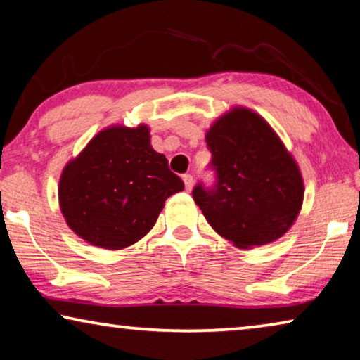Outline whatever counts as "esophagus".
Listing matches in <instances>:
<instances>
[{"mask_svg": "<svg viewBox=\"0 0 360 360\" xmlns=\"http://www.w3.org/2000/svg\"><path fill=\"white\" fill-rule=\"evenodd\" d=\"M182 181H184V184H186V191L191 192L192 187H193V176L192 174H184V176H182Z\"/></svg>", "mask_w": 360, "mask_h": 360, "instance_id": "esophagus-1", "label": "esophagus"}]
</instances>
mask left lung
I'll list each match as a JSON object with an SVG mask.
<instances>
[{"mask_svg": "<svg viewBox=\"0 0 360 360\" xmlns=\"http://www.w3.org/2000/svg\"><path fill=\"white\" fill-rule=\"evenodd\" d=\"M216 182H198L193 200L210 225L236 248L271 243L288 231L303 202L300 169L257 112L233 108L206 131Z\"/></svg>", "mask_w": 360, "mask_h": 360, "instance_id": "obj_1", "label": "left lung"}]
</instances>
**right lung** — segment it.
<instances>
[{
	"label": "right lung",
	"mask_w": 360,
	"mask_h": 360,
	"mask_svg": "<svg viewBox=\"0 0 360 360\" xmlns=\"http://www.w3.org/2000/svg\"><path fill=\"white\" fill-rule=\"evenodd\" d=\"M184 191L150 146L148 125L109 127L65 167L58 200L66 224L90 245L124 249L141 240L173 193Z\"/></svg>",
	"instance_id": "add662e5"
}]
</instances>
